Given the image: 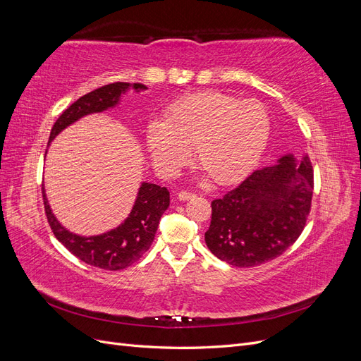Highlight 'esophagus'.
I'll return each mask as SVG.
<instances>
[{
    "label": "esophagus",
    "mask_w": 361,
    "mask_h": 361,
    "mask_svg": "<svg viewBox=\"0 0 361 361\" xmlns=\"http://www.w3.org/2000/svg\"><path fill=\"white\" fill-rule=\"evenodd\" d=\"M195 197V194L194 192H190V191H180L179 194H178V199L180 200V202H187V200H191V199H194Z\"/></svg>",
    "instance_id": "esophagus-1"
}]
</instances>
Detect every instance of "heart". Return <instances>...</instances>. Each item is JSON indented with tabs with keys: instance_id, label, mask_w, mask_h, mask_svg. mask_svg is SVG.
<instances>
[{
	"instance_id": "heart-1",
	"label": "heart",
	"mask_w": 361,
	"mask_h": 361,
	"mask_svg": "<svg viewBox=\"0 0 361 361\" xmlns=\"http://www.w3.org/2000/svg\"><path fill=\"white\" fill-rule=\"evenodd\" d=\"M147 146L164 174L195 158L216 183L244 178L260 159L269 137V116L256 101L221 92H202L174 102L164 120L147 125Z\"/></svg>"
}]
</instances>
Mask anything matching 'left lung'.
I'll return each mask as SVG.
<instances>
[{"instance_id":"left-lung-1","label":"left lung","mask_w":361,"mask_h":361,"mask_svg":"<svg viewBox=\"0 0 361 361\" xmlns=\"http://www.w3.org/2000/svg\"><path fill=\"white\" fill-rule=\"evenodd\" d=\"M312 195L309 157L283 155L274 166L253 171L235 190L211 203L206 245L218 259L238 268L276 259L301 235Z\"/></svg>"}]
</instances>
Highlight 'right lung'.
<instances>
[{
    "instance_id": "obj_1",
    "label": "right lung",
    "mask_w": 361,
    "mask_h": 361,
    "mask_svg": "<svg viewBox=\"0 0 361 361\" xmlns=\"http://www.w3.org/2000/svg\"><path fill=\"white\" fill-rule=\"evenodd\" d=\"M129 89L140 92L146 90L147 87L140 82H113L81 96L68 110H64L57 122L54 123L49 143L64 128H68L81 117L114 108L120 101V96ZM42 192L48 223L59 241L85 264L108 271L128 268L146 253L154 243L161 216L170 204V192L166 187L143 182L138 188L133 211L129 212L122 224L102 235L81 236L69 232L66 227L60 224L51 211L45 188H42Z\"/></svg>"
}]
</instances>
